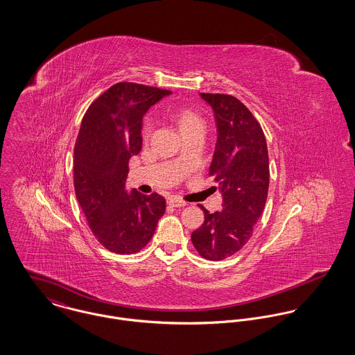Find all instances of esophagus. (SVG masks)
<instances>
[{
  "label": "esophagus",
  "instance_id": "obj_1",
  "mask_svg": "<svg viewBox=\"0 0 355 355\" xmlns=\"http://www.w3.org/2000/svg\"><path fill=\"white\" fill-rule=\"evenodd\" d=\"M168 205H171V206H173V207H183V206L187 205V202H184V201H182V200H179V198H169V200H168Z\"/></svg>",
  "mask_w": 355,
  "mask_h": 355
}]
</instances>
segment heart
Returning a JSON list of instances; mask_svg holds the SVG:
<instances>
[{
    "mask_svg": "<svg viewBox=\"0 0 355 355\" xmlns=\"http://www.w3.org/2000/svg\"><path fill=\"white\" fill-rule=\"evenodd\" d=\"M175 117L179 123V127L182 131L193 127V125H197V124H203L202 119L196 114L194 112L189 110V109H179L176 110L175 113ZM153 132V121L148 120L145 124H144V130H142V137L144 139H149Z\"/></svg>",
    "mask_w": 355,
    "mask_h": 355,
    "instance_id": "b5f03b06",
    "label": "heart"
}]
</instances>
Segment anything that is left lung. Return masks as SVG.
Wrapping results in <instances>:
<instances>
[{"instance_id": "obj_1", "label": "left lung", "mask_w": 355, "mask_h": 355, "mask_svg": "<svg viewBox=\"0 0 355 355\" xmlns=\"http://www.w3.org/2000/svg\"><path fill=\"white\" fill-rule=\"evenodd\" d=\"M213 113L217 139L209 175L220 184L223 209L203 206L202 225L191 235L203 258L224 259L250 239L263 211L269 189V158L265 135L252 112L227 94H200Z\"/></svg>"}]
</instances>
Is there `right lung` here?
I'll list each match as a JSON object with an SVG mask.
<instances>
[{
    "mask_svg": "<svg viewBox=\"0 0 355 355\" xmlns=\"http://www.w3.org/2000/svg\"><path fill=\"white\" fill-rule=\"evenodd\" d=\"M171 92L138 83H117L83 116L73 149V186L96 238L116 254H132L152 239L165 213V200L127 191L128 159L142 149V121Z\"/></svg>",
    "mask_w": 355,
    "mask_h": 355,
    "instance_id": "right-lung-1",
    "label": "right lung"
}]
</instances>
